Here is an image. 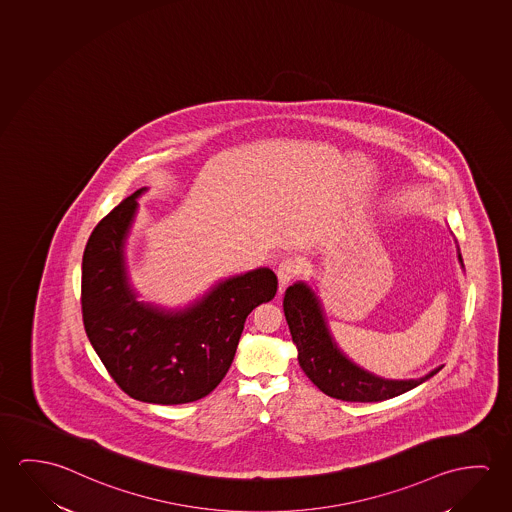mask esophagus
Listing matches in <instances>:
<instances>
[{"instance_id":"esophagus-1","label":"esophagus","mask_w":512,"mask_h":512,"mask_svg":"<svg viewBox=\"0 0 512 512\" xmlns=\"http://www.w3.org/2000/svg\"><path fill=\"white\" fill-rule=\"evenodd\" d=\"M302 270H304V263L299 258L288 256V258H283V260L279 261L276 270L279 286H281L279 292L283 293L286 284L292 283L293 279L301 276Z\"/></svg>"}]
</instances>
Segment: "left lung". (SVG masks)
I'll use <instances>...</instances> for the list:
<instances>
[{"mask_svg": "<svg viewBox=\"0 0 512 512\" xmlns=\"http://www.w3.org/2000/svg\"><path fill=\"white\" fill-rule=\"evenodd\" d=\"M459 261L463 265L461 252ZM283 309L299 350V365L318 390L329 397L347 402H381L413 390L441 370L439 366L420 379L393 381L357 366L336 345L317 293L302 281L286 288Z\"/></svg>", "mask_w": 512, "mask_h": 512, "instance_id": "obj_1", "label": "left lung"}]
</instances>
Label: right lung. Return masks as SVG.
I'll return each mask as SVG.
<instances>
[{"label": "right lung", "mask_w": 512, "mask_h": 512, "mask_svg": "<svg viewBox=\"0 0 512 512\" xmlns=\"http://www.w3.org/2000/svg\"><path fill=\"white\" fill-rule=\"evenodd\" d=\"M140 188L92 231L82 261L85 333L108 374L126 395L149 404H187L219 386L233 363L245 318L272 301L277 277L256 268L229 277L183 309L138 299L124 245Z\"/></svg>", "instance_id": "right-lung-1"}]
</instances>
